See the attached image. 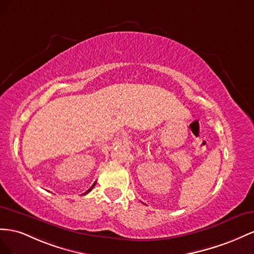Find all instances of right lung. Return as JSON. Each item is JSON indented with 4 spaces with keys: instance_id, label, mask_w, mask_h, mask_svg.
Wrapping results in <instances>:
<instances>
[{
    "instance_id": "add662e5",
    "label": "right lung",
    "mask_w": 254,
    "mask_h": 254,
    "mask_svg": "<svg viewBox=\"0 0 254 254\" xmlns=\"http://www.w3.org/2000/svg\"><path fill=\"white\" fill-rule=\"evenodd\" d=\"M96 183H97V182H95V183H93V184H92V186H91V187L89 188V190H87V191H85V192H84V194H86V193H88V192H89V191H90V190H92V188H93V187H95Z\"/></svg>"
}]
</instances>
